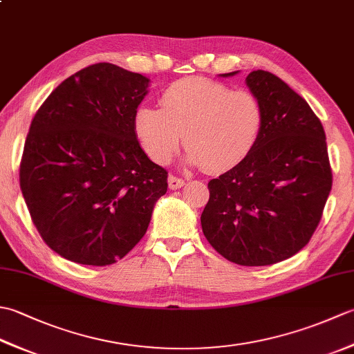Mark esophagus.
Instances as JSON below:
<instances>
[{
	"mask_svg": "<svg viewBox=\"0 0 354 354\" xmlns=\"http://www.w3.org/2000/svg\"><path fill=\"white\" fill-rule=\"evenodd\" d=\"M185 185V181L183 178H178V176H169V187L171 190H178L181 189V187Z\"/></svg>",
	"mask_w": 354,
	"mask_h": 354,
	"instance_id": "obj_1",
	"label": "esophagus"
}]
</instances>
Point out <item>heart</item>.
<instances>
[{
    "label": "heart",
    "mask_w": 354,
    "mask_h": 354,
    "mask_svg": "<svg viewBox=\"0 0 354 354\" xmlns=\"http://www.w3.org/2000/svg\"><path fill=\"white\" fill-rule=\"evenodd\" d=\"M161 109L140 106L133 129L156 164H169L184 135L189 161L209 173L227 171L246 160L265 123L259 97L205 77H185L164 89Z\"/></svg>",
    "instance_id": "b5f03b06"
}]
</instances>
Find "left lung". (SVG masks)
<instances>
[{
	"mask_svg": "<svg viewBox=\"0 0 354 354\" xmlns=\"http://www.w3.org/2000/svg\"><path fill=\"white\" fill-rule=\"evenodd\" d=\"M246 85L265 111L260 138L246 160L208 183L201 223L222 257L266 266L309 243L332 190V167L324 127L301 95L263 70L248 74Z\"/></svg>",
	"mask_w": 354,
	"mask_h": 354,
	"instance_id": "obj_1",
	"label": "left lung"
}]
</instances>
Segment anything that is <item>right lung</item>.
<instances>
[{"label": "right lung", "instance_id": "obj_1", "mask_svg": "<svg viewBox=\"0 0 354 354\" xmlns=\"http://www.w3.org/2000/svg\"><path fill=\"white\" fill-rule=\"evenodd\" d=\"M149 79L100 62L65 79L35 114L19 165L42 240L89 266L123 259L146 234L167 170L141 149L133 115Z\"/></svg>", "mask_w": 354, "mask_h": 354}]
</instances>
